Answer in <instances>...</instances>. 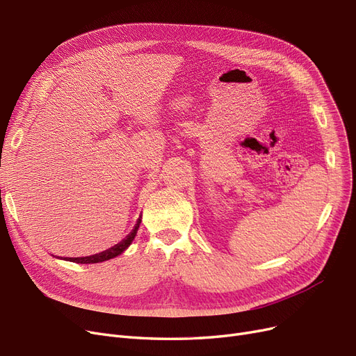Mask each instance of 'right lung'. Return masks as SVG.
<instances>
[{
  "label": "right lung",
  "instance_id": "1",
  "mask_svg": "<svg viewBox=\"0 0 356 356\" xmlns=\"http://www.w3.org/2000/svg\"><path fill=\"white\" fill-rule=\"evenodd\" d=\"M140 224H141V216H140V220L136 221V225H135V228L132 229V233H131L125 240L120 241V243L116 244L115 247H112V249L106 250V252H102V253L95 254V256H88V257H70L68 260H72V261H75V264H99V261H104V260H109V259H113V257L119 256L120 253H123V250H125L127 247L132 243V240L135 238L136 231H138V228H140Z\"/></svg>",
  "mask_w": 356,
  "mask_h": 356
}]
</instances>
